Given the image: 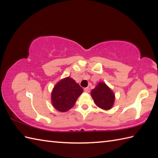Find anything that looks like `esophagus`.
Masks as SVG:
<instances>
[{"mask_svg":"<svg viewBox=\"0 0 158 158\" xmlns=\"http://www.w3.org/2000/svg\"><path fill=\"white\" fill-rule=\"evenodd\" d=\"M84 92H89V88H84Z\"/></svg>","mask_w":158,"mask_h":158,"instance_id":"34e87169","label":"esophagus"}]
</instances>
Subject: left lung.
Masks as SVG:
<instances>
[{
  "mask_svg": "<svg viewBox=\"0 0 158 158\" xmlns=\"http://www.w3.org/2000/svg\"><path fill=\"white\" fill-rule=\"evenodd\" d=\"M96 105L104 110L111 109L115 102V94L105 83L100 82L91 92Z\"/></svg>",
  "mask_w": 158,
  "mask_h": 158,
  "instance_id": "left-lung-1",
  "label": "left lung"
}]
</instances>
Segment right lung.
Here are the masks:
<instances>
[{"instance_id":"add662e5","label":"right lung","mask_w":158,"mask_h":158,"mask_svg":"<svg viewBox=\"0 0 158 158\" xmlns=\"http://www.w3.org/2000/svg\"><path fill=\"white\" fill-rule=\"evenodd\" d=\"M83 88L72 78L66 77L57 83L52 92L53 107L60 112H66L75 105Z\"/></svg>"}]
</instances>
